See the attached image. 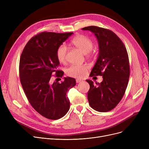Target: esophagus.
<instances>
[{
	"label": "esophagus",
	"mask_w": 149,
	"mask_h": 149,
	"mask_svg": "<svg viewBox=\"0 0 149 149\" xmlns=\"http://www.w3.org/2000/svg\"><path fill=\"white\" fill-rule=\"evenodd\" d=\"M82 81V80H80V79H76V82L77 83H79L80 82Z\"/></svg>",
	"instance_id": "esophagus-1"
}]
</instances>
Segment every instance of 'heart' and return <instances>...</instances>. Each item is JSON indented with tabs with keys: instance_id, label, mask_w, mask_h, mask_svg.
Masks as SVG:
<instances>
[{
	"instance_id": "heart-1",
	"label": "heart",
	"mask_w": 149,
	"mask_h": 149,
	"mask_svg": "<svg viewBox=\"0 0 149 149\" xmlns=\"http://www.w3.org/2000/svg\"><path fill=\"white\" fill-rule=\"evenodd\" d=\"M71 43L84 54L91 53L93 48V41L88 37L84 35H79L74 37ZM67 56V48L65 44H61L57 49L56 56L60 63H65ZM88 66L86 65H72L66 69L68 76L74 78H81L86 74Z\"/></svg>"
}]
</instances>
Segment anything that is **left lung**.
Wrapping results in <instances>:
<instances>
[{"label":"left lung","mask_w":149,"mask_h":149,"mask_svg":"<svg viewBox=\"0 0 149 149\" xmlns=\"http://www.w3.org/2000/svg\"><path fill=\"white\" fill-rule=\"evenodd\" d=\"M94 33L99 44V56L91 70V77L100 75L103 80L90 85L88 99L94 110L106 112L115 108L126 92L130 76L127 49L121 39L113 31L96 26L82 28Z\"/></svg>","instance_id":"left-lung-1"}]
</instances>
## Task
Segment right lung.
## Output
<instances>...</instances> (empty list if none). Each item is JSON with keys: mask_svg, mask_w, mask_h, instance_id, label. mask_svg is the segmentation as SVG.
<instances>
[{"mask_svg": "<svg viewBox=\"0 0 149 149\" xmlns=\"http://www.w3.org/2000/svg\"><path fill=\"white\" fill-rule=\"evenodd\" d=\"M73 33L42 32L31 38L23 49L19 62V76L30 104L45 118L58 120L68 112L70 101L67 92L75 86V79L65 77L61 83L51 84L53 74L62 77L57 49Z\"/></svg>", "mask_w": 149, "mask_h": 149, "instance_id": "add662e5", "label": "right lung"}]
</instances>
